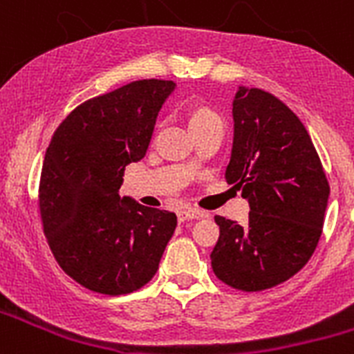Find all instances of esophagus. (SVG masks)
Listing matches in <instances>:
<instances>
[{
    "instance_id": "1",
    "label": "esophagus",
    "mask_w": 354,
    "mask_h": 354,
    "mask_svg": "<svg viewBox=\"0 0 354 354\" xmlns=\"http://www.w3.org/2000/svg\"><path fill=\"white\" fill-rule=\"evenodd\" d=\"M207 212L205 211H200V209H180V211H177V220L180 221V223H184V221L187 220H200V218H207Z\"/></svg>"
}]
</instances>
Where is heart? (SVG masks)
Listing matches in <instances>:
<instances>
[{
	"instance_id": "obj_1",
	"label": "heart",
	"mask_w": 354,
	"mask_h": 354,
	"mask_svg": "<svg viewBox=\"0 0 354 354\" xmlns=\"http://www.w3.org/2000/svg\"><path fill=\"white\" fill-rule=\"evenodd\" d=\"M209 120H221V118L220 115L209 108H195L192 109V113H189V126L192 127L200 126V124H204V122Z\"/></svg>"
}]
</instances>
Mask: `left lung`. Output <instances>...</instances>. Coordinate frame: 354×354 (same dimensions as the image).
I'll return each mask as SVG.
<instances>
[{"mask_svg": "<svg viewBox=\"0 0 354 354\" xmlns=\"http://www.w3.org/2000/svg\"><path fill=\"white\" fill-rule=\"evenodd\" d=\"M234 143L225 179L248 200V223L216 216L212 271L234 289L257 292L298 273L323 232L330 184L296 115L261 88L239 86Z\"/></svg>", "mask_w": 354, "mask_h": 354, "instance_id": "left-lung-1", "label": "left lung"}]
</instances>
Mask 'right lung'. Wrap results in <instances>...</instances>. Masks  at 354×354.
<instances>
[{"instance_id": "obj_1", "label": "right lung", "mask_w": 354, "mask_h": 354, "mask_svg": "<svg viewBox=\"0 0 354 354\" xmlns=\"http://www.w3.org/2000/svg\"><path fill=\"white\" fill-rule=\"evenodd\" d=\"M174 81L142 80L67 115L46 150L39 186L44 234L62 270L93 292L129 294L152 280L177 216L120 198L124 170L149 149Z\"/></svg>"}]
</instances>
